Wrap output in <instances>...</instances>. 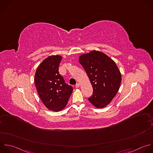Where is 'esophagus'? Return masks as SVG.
I'll list each match as a JSON object with an SVG mask.
<instances>
[{"label": "esophagus", "instance_id": "obj_1", "mask_svg": "<svg viewBox=\"0 0 153 153\" xmlns=\"http://www.w3.org/2000/svg\"><path fill=\"white\" fill-rule=\"evenodd\" d=\"M80 85L79 83H77V84L76 85V88H78L80 87Z\"/></svg>", "mask_w": 153, "mask_h": 153}]
</instances>
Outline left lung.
Returning a JSON list of instances; mask_svg holds the SVG:
<instances>
[{
  "label": "left lung",
  "instance_id": "8db88e82",
  "mask_svg": "<svg viewBox=\"0 0 153 153\" xmlns=\"http://www.w3.org/2000/svg\"><path fill=\"white\" fill-rule=\"evenodd\" d=\"M79 62L85 69L93 88L88 98L96 108L106 107L119 91L121 74L116 63L104 53L97 50L81 55Z\"/></svg>",
  "mask_w": 153,
  "mask_h": 153
}]
</instances>
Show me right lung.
<instances>
[{
	"label": "right lung",
	"instance_id": "right-lung-1",
	"mask_svg": "<svg viewBox=\"0 0 153 153\" xmlns=\"http://www.w3.org/2000/svg\"><path fill=\"white\" fill-rule=\"evenodd\" d=\"M62 57L49 56L38 65L34 82L39 97L44 106L55 112L64 109L73 92V88L67 85L59 74L58 68Z\"/></svg>",
	"mask_w": 153,
	"mask_h": 153
}]
</instances>
